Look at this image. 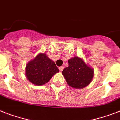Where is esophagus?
Masks as SVG:
<instances>
[{"label": "esophagus", "instance_id": "esophagus-1", "mask_svg": "<svg viewBox=\"0 0 120 120\" xmlns=\"http://www.w3.org/2000/svg\"><path fill=\"white\" fill-rule=\"evenodd\" d=\"M63 69H64V67H63V66H60V67H59V69H60V71H63Z\"/></svg>", "mask_w": 120, "mask_h": 120}]
</instances>
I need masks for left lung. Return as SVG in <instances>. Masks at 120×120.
<instances>
[{
    "mask_svg": "<svg viewBox=\"0 0 120 120\" xmlns=\"http://www.w3.org/2000/svg\"><path fill=\"white\" fill-rule=\"evenodd\" d=\"M68 67L62 71L68 85L75 89H82L89 85L93 77V69L78 57L68 60Z\"/></svg>",
    "mask_w": 120,
    "mask_h": 120,
    "instance_id": "obj_1",
    "label": "left lung"
}]
</instances>
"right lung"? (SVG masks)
Here are the masks:
<instances>
[{
    "label": "right lung",
    "instance_id": "1",
    "mask_svg": "<svg viewBox=\"0 0 120 120\" xmlns=\"http://www.w3.org/2000/svg\"><path fill=\"white\" fill-rule=\"evenodd\" d=\"M59 72L55 62L45 53H40L27 64L26 75L28 80L35 85L48 83L52 76Z\"/></svg>",
    "mask_w": 120,
    "mask_h": 120
}]
</instances>
